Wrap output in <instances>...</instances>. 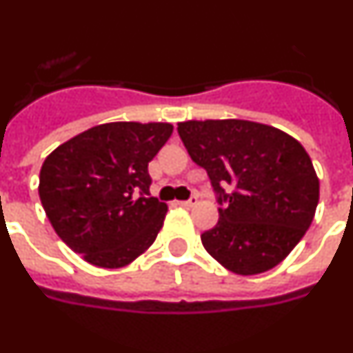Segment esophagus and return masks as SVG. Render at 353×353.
<instances>
[{
	"label": "esophagus",
	"mask_w": 353,
	"mask_h": 353,
	"mask_svg": "<svg viewBox=\"0 0 353 353\" xmlns=\"http://www.w3.org/2000/svg\"><path fill=\"white\" fill-rule=\"evenodd\" d=\"M197 201H199V199H197V195H192L190 199L181 201L179 204H181V206H185V208H190V206H195V204H197Z\"/></svg>",
	"instance_id": "esophagus-1"
}]
</instances>
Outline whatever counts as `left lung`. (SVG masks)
<instances>
[{
  "label": "left lung",
  "mask_w": 353,
  "mask_h": 353,
  "mask_svg": "<svg viewBox=\"0 0 353 353\" xmlns=\"http://www.w3.org/2000/svg\"><path fill=\"white\" fill-rule=\"evenodd\" d=\"M177 132L221 204L219 222L201 235L204 250L242 276L278 265L318 206L319 179L307 150L276 127L248 120L181 121Z\"/></svg>",
  "instance_id": "8db88e82"
}]
</instances>
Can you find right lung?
Returning <instances> with one entry per match:
<instances>
[{
    "mask_svg": "<svg viewBox=\"0 0 353 353\" xmlns=\"http://www.w3.org/2000/svg\"><path fill=\"white\" fill-rule=\"evenodd\" d=\"M172 129L170 123H102L44 159V212L62 242L85 262L123 268L156 241L168 208L150 197L149 161Z\"/></svg>",
    "mask_w": 353,
    "mask_h": 353,
    "instance_id": "add662e5",
    "label": "right lung"
}]
</instances>
